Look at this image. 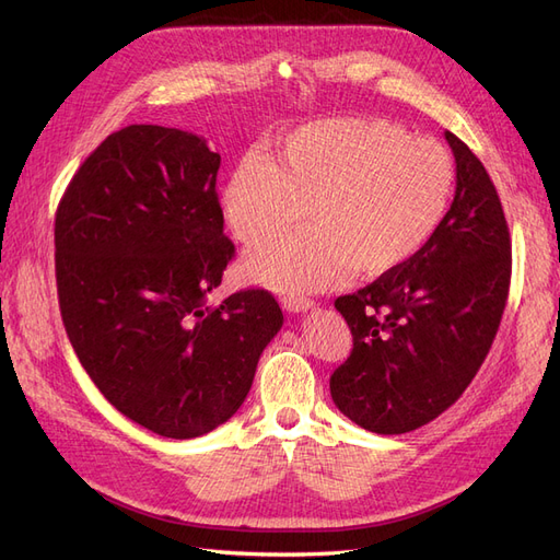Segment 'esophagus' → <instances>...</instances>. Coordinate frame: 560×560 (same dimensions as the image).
<instances>
[{
  "label": "esophagus",
  "mask_w": 560,
  "mask_h": 560,
  "mask_svg": "<svg viewBox=\"0 0 560 560\" xmlns=\"http://www.w3.org/2000/svg\"><path fill=\"white\" fill-rule=\"evenodd\" d=\"M282 306L290 311V313H303V311H308V308H313L315 303L311 301V299H303V296H294V294H290V296H284L282 299Z\"/></svg>",
  "instance_id": "34e87169"
}]
</instances>
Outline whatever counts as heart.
<instances>
[{
    "label": "heart",
    "instance_id": "obj_1",
    "mask_svg": "<svg viewBox=\"0 0 560 560\" xmlns=\"http://www.w3.org/2000/svg\"><path fill=\"white\" fill-rule=\"evenodd\" d=\"M455 189V161L436 140L383 118H327L292 130L273 161L249 154L224 186L222 206L254 252L247 276L284 292H317L393 273L428 245Z\"/></svg>",
    "mask_w": 560,
    "mask_h": 560
}]
</instances>
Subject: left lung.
Masks as SVG:
<instances>
[{
  "label": "left lung",
  "mask_w": 560,
  "mask_h": 560,
  "mask_svg": "<svg viewBox=\"0 0 560 560\" xmlns=\"http://www.w3.org/2000/svg\"><path fill=\"white\" fill-rule=\"evenodd\" d=\"M455 196L428 245L336 311L352 334L329 389L338 411L376 434H404L442 416L493 346L512 280V241L483 163L446 130Z\"/></svg>",
  "instance_id": "left-lung-1"
}]
</instances>
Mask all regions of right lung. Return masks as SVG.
<instances>
[{
	"instance_id": "obj_1",
	"label": "right lung",
	"mask_w": 560,
	"mask_h": 560,
	"mask_svg": "<svg viewBox=\"0 0 560 560\" xmlns=\"http://www.w3.org/2000/svg\"><path fill=\"white\" fill-rule=\"evenodd\" d=\"M219 163L194 132L126 126L81 163L56 212L58 303L77 358L116 411L167 439L238 411L282 327L266 290L208 303L235 257Z\"/></svg>"
}]
</instances>
